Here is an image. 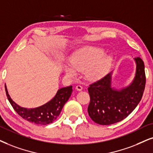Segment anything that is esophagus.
<instances>
[{
  "label": "esophagus",
  "mask_w": 153,
  "mask_h": 153,
  "mask_svg": "<svg viewBox=\"0 0 153 153\" xmlns=\"http://www.w3.org/2000/svg\"><path fill=\"white\" fill-rule=\"evenodd\" d=\"M75 90H77L78 91L82 90V87L81 85H77L76 87H75Z\"/></svg>",
  "instance_id": "esophagus-1"
}]
</instances>
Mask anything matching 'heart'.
<instances>
[{"label": "heart", "instance_id": "obj_1", "mask_svg": "<svg viewBox=\"0 0 153 153\" xmlns=\"http://www.w3.org/2000/svg\"><path fill=\"white\" fill-rule=\"evenodd\" d=\"M100 48L85 46L77 50L70 59L71 65H65L63 71L65 75L73 78L77 71H85L86 77L92 80L102 78L109 71L111 63L110 56H104Z\"/></svg>", "mask_w": 153, "mask_h": 153}]
</instances>
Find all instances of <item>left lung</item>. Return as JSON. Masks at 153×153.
Wrapping results in <instances>:
<instances>
[{"label":"left lung","mask_w":153,"mask_h":153,"mask_svg":"<svg viewBox=\"0 0 153 153\" xmlns=\"http://www.w3.org/2000/svg\"><path fill=\"white\" fill-rule=\"evenodd\" d=\"M135 77L129 85L117 90L111 87L112 71L88 88L90 102L88 111L91 119L100 125H110L126 118L137 107L146 87L145 65L134 58Z\"/></svg>","instance_id":"obj_1"}]
</instances>
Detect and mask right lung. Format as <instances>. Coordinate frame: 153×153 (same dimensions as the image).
Returning <instances> with one entry per match:
<instances>
[{
	"mask_svg": "<svg viewBox=\"0 0 153 153\" xmlns=\"http://www.w3.org/2000/svg\"><path fill=\"white\" fill-rule=\"evenodd\" d=\"M72 86L62 88L57 91L56 94L47 103L36 108L27 109L17 104L10 97L7 87L5 85L7 100H9L15 111L22 119L30 122L39 125H47L53 122L59 117L63 106L72 93Z\"/></svg>",
	"mask_w": 153,
	"mask_h": 153,
	"instance_id": "right-lung-1",
	"label": "right lung"
}]
</instances>
